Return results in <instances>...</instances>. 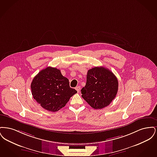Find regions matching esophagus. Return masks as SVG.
Listing matches in <instances>:
<instances>
[{
  "label": "esophagus",
  "instance_id": "obj_1",
  "mask_svg": "<svg viewBox=\"0 0 157 157\" xmlns=\"http://www.w3.org/2000/svg\"><path fill=\"white\" fill-rule=\"evenodd\" d=\"M75 89H76V90H77V92H79L80 91V90H81V87H80L79 86H78L76 87V88H75Z\"/></svg>",
  "mask_w": 157,
  "mask_h": 157
}]
</instances>
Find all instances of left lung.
I'll return each mask as SVG.
<instances>
[{"mask_svg": "<svg viewBox=\"0 0 157 157\" xmlns=\"http://www.w3.org/2000/svg\"><path fill=\"white\" fill-rule=\"evenodd\" d=\"M118 90V81L112 72L104 67L88 70L86 83L81 90L82 97L94 109H102L111 104Z\"/></svg>", "mask_w": 157, "mask_h": 157, "instance_id": "1", "label": "left lung"}]
</instances>
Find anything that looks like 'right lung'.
Instances as JSON below:
<instances>
[{
	"instance_id": "add662e5",
	"label": "right lung",
	"mask_w": 157,
	"mask_h": 157,
	"mask_svg": "<svg viewBox=\"0 0 157 157\" xmlns=\"http://www.w3.org/2000/svg\"><path fill=\"white\" fill-rule=\"evenodd\" d=\"M32 94L46 110L56 112L65 106L77 91L56 67H47L36 75L30 85Z\"/></svg>"
}]
</instances>
